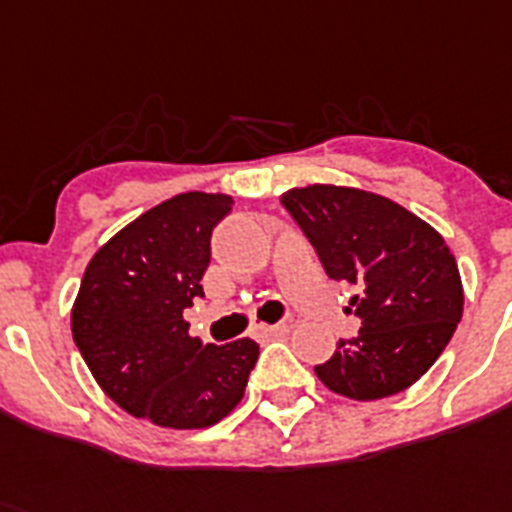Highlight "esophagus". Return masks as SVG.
Listing matches in <instances>:
<instances>
[{
    "mask_svg": "<svg viewBox=\"0 0 512 512\" xmlns=\"http://www.w3.org/2000/svg\"><path fill=\"white\" fill-rule=\"evenodd\" d=\"M257 333L265 338H281L289 333V325L286 322H278V325H257Z\"/></svg>",
    "mask_w": 512,
    "mask_h": 512,
    "instance_id": "esophagus-1",
    "label": "esophagus"
}]
</instances>
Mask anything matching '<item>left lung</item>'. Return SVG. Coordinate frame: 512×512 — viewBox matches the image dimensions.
I'll list each match as a JSON object with an SVG mask.
<instances>
[{"label": "left lung", "mask_w": 512, "mask_h": 512, "mask_svg": "<svg viewBox=\"0 0 512 512\" xmlns=\"http://www.w3.org/2000/svg\"><path fill=\"white\" fill-rule=\"evenodd\" d=\"M322 268L356 289V338L315 372L354 401L411 388L437 362L463 315L461 273L448 244L427 221L375 192L309 184L281 195Z\"/></svg>", "instance_id": "1"}]
</instances>
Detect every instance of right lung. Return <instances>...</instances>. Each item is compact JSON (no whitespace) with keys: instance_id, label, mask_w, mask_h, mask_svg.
Instances as JSON below:
<instances>
[{"instance_id":"1","label":"right lung","mask_w":512,"mask_h":512,"mask_svg":"<svg viewBox=\"0 0 512 512\" xmlns=\"http://www.w3.org/2000/svg\"><path fill=\"white\" fill-rule=\"evenodd\" d=\"M229 195L182 192L127 223L85 268L72 338L101 390L137 419L203 429L242 401L260 354L252 338L203 346L184 309L203 296L210 234Z\"/></svg>"}]
</instances>
